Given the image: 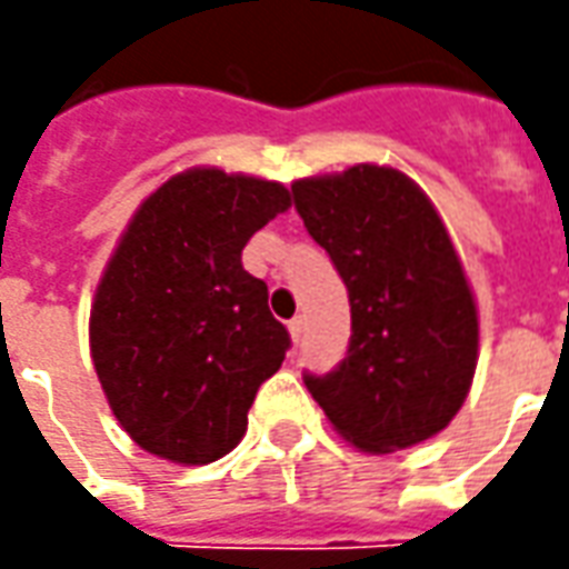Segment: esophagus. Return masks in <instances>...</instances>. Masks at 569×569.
I'll use <instances>...</instances> for the list:
<instances>
[{
	"mask_svg": "<svg viewBox=\"0 0 569 569\" xmlns=\"http://www.w3.org/2000/svg\"><path fill=\"white\" fill-rule=\"evenodd\" d=\"M289 335H292V341H298V338L305 335V317H296V320H289Z\"/></svg>",
	"mask_w": 569,
	"mask_h": 569,
	"instance_id": "obj_1",
	"label": "esophagus"
}]
</instances>
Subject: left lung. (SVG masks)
Wrapping results in <instances>:
<instances>
[{
    "label": "left lung",
    "mask_w": 569,
    "mask_h": 569,
    "mask_svg": "<svg viewBox=\"0 0 569 569\" xmlns=\"http://www.w3.org/2000/svg\"><path fill=\"white\" fill-rule=\"evenodd\" d=\"M292 200L345 280L353 329L338 369L305 375L310 396L362 451L432 439L478 362L476 298L432 200L378 163L296 179Z\"/></svg>",
    "instance_id": "1"
}]
</instances>
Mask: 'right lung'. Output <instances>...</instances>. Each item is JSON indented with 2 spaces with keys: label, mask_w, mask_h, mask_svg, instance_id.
<instances>
[{
  "label": "right lung",
  "mask_w": 569,
  "mask_h": 569,
  "mask_svg": "<svg viewBox=\"0 0 569 569\" xmlns=\"http://www.w3.org/2000/svg\"><path fill=\"white\" fill-rule=\"evenodd\" d=\"M292 207L280 182L216 167L142 200L91 305V357L109 408L142 451L203 466L237 448L289 332L240 252Z\"/></svg>",
  "instance_id": "add662e5"
}]
</instances>
